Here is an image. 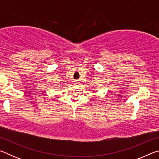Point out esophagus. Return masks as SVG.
I'll return each mask as SVG.
<instances>
[{
  "instance_id": "1",
  "label": "esophagus",
  "mask_w": 159,
  "mask_h": 159,
  "mask_svg": "<svg viewBox=\"0 0 159 159\" xmlns=\"http://www.w3.org/2000/svg\"><path fill=\"white\" fill-rule=\"evenodd\" d=\"M79 80H75V81H74V85H78V84H79Z\"/></svg>"
}]
</instances>
